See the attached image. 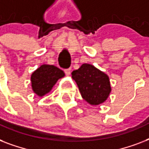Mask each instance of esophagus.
Returning <instances> with one entry per match:
<instances>
[{"label":"esophagus","mask_w":149,"mask_h":149,"mask_svg":"<svg viewBox=\"0 0 149 149\" xmlns=\"http://www.w3.org/2000/svg\"><path fill=\"white\" fill-rule=\"evenodd\" d=\"M64 71H65V73L67 75V76H70V73H71V69H70V68H69V69H65Z\"/></svg>","instance_id":"34e87169"}]
</instances>
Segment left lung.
I'll list each match as a JSON object with an SVG mask.
<instances>
[{
    "label": "left lung",
    "instance_id": "8db88e82",
    "mask_svg": "<svg viewBox=\"0 0 149 149\" xmlns=\"http://www.w3.org/2000/svg\"><path fill=\"white\" fill-rule=\"evenodd\" d=\"M72 78L77 82L83 98L92 105L105 101L111 91L108 77L91 64H83L72 71Z\"/></svg>",
    "mask_w": 149,
    "mask_h": 149
}]
</instances>
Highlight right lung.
I'll return each mask as SVG.
<instances>
[{"instance_id": "right-lung-1", "label": "right lung", "mask_w": 149, "mask_h": 149, "mask_svg": "<svg viewBox=\"0 0 149 149\" xmlns=\"http://www.w3.org/2000/svg\"><path fill=\"white\" fill-rule=\"evenodd\" d=\"M65 76L64 72L55 65H42L32 73L31 86L37 95L42 97L49 93L58 79Z\"/></svg>"}]
</instances>
